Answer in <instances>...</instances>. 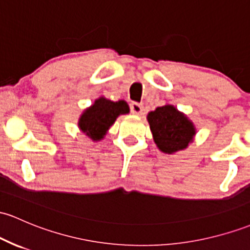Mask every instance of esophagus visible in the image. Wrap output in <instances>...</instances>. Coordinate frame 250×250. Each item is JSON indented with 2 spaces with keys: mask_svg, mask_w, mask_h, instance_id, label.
Listing matches in <instances>:
<instances>
[{
  "mask_svg": "<svg viewBox=\"0 0 250 250\" xmlns=\"http://www.w3.org/2000/svg\"><path fill=\"white\" fill-rule=\"evenodd\" d=\"M130 110L133 114L140 115V114H142V111H144V106H142V104L133 102L130 104Z\"/></svg>",
  "mask_w": 250,
  "mask_h": 250,
  "instance_id": "34e87169",
  "label": "esophagus"
}]
</instances>
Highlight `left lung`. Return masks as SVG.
<instances>
[{
    "mask_svg": "<svg viewBox=\"0 0 250 250\" xmlns=\"http://www.w3.org/2000/svg\"><path fill=\"white\" fill-rule=\"evenodd\" d=\"M147 121L156 147L165 154L186 149L197 133L193 122L172 104L149 111Z\"/></svg>",
    "mask_w": 250,
    "mask_h": 250,
    "instance_id": "obj_1",
    "label": "left lung"
}]
</instances>
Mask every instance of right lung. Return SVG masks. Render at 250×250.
I'll list each match as a JSON object with an SVG mask.
<instances>
[{"instance_id":"1","label":"right lung","mask_w":250,"mask_h":250,"mask_svg":"<svg viewBox=\"0 0 250 250\" xmlns=\"http://www.w3.org/2000/svg\"><path fill=\"white\" fill-rule=\"evenodd\" d=\"M127 114H129V105L125 101L114 102L101 96L82 112L78 120V128L92 141H101L117 117Z\"/></svg>"}]
</instances>
